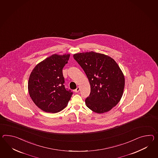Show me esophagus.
<instances>
[{
  "mask_svg": "<svg viewBox=\"0 0 158 158\" xmlns=\"http://www.w3.org/2000/svg\"><path fill=\"white\" fill-rule=\"evenodd\" d=\"M79 91H80V87H77V88L74 90V91L75 93H78Z\"/></svg>",
  "mask_w": 158,
  "mask_h": 158,
  "instance_id": "1",
  "label": "esophagus"
}]
</instances>
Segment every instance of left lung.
Segmentation results:
<instances>
[{
    "label": "left lung",
    "mask_w": 158,
    "mask_h": 158,
    "mask_svg": "<svg viewBox=\"0 0 158 158\" xmlns=\"http://www.w3.org/2000/svg\"><path fill=\"white\" fill-rule=\"evenodd\" d=\"M89 79V96L85 103L98 114L109 111L119 102L123 95L125 79L117 63L110 56L95 52L73 55Z\"/></svg>",
    "instance_id": "obj_1"
}]
</instances>
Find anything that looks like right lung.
<instances>
[{
  "label": "right lung",
  "mask_w": 158,
  "mask_h": 158,
  "mask_svg": "<svg viewBox=\"0 0 158 158\" xmlns=\"http://www.w3.org/2000/svg\"><path fill=\"white\" fill-rule=\"evenodd\" d=\"M69 54H54L35 66L28 82L29 95L43 111L56 113L67 106L73 93L64 87L62 69Z\"/></svg>",
  "instance_id": "add662e5"
}]
</instances>
